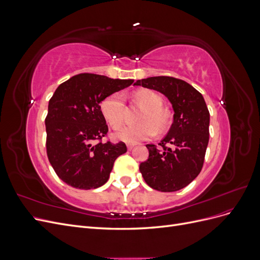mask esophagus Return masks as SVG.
I'll return each instance as SVG.
<instances>
[{
  "label": "esophagus",
  "mask_w": 260,
  "mask_h": 260,
  "mask_svg": "<svg viewBox=\"0 0 260 260\" xmlns=\"http://www.w3.org/2000/svg\"><path fill=\"white\" fill-rule=\"evenodd\" d=\"M133 147H135V144H127V148L129 149V151H131Z\"/></svg>",
  "instance_id": "34e87169"
}]
</instances>
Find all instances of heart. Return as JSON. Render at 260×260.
I'll return each mask as SVG.
<instances>
[{
  "label": "heart",
  "mask_w": 260,
  "mask_h": 260,
  "mask_svg": "<svg viewBox=\"0 0 260 260\" xmlns=\"http://www.w3.org/2000/svg\"><path fill=\"white\" fill-rule=\"evenodd\" d=\"M133 100L144 108L138 124H122L115 131V138L125 143H138L156 135V129L164 131L169 123V115L162 108V99L158 93L152 90H139L133 94ZM101 113L105 120L117 127L124 114V100L122 94L115 92L102 100Z\"/></svg>",
  "instance_id": "obj_1"
}]
</instances>
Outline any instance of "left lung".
I'll return each instance as SVG.
<instances>
[{
	"label": "left lung",
	"instance_id": "8db88e82",
	"mask_svg": "<svg viewBox=\"0 0 260 260\" xmlns=\"http://www.w3.org/2000/svg\"><path fill=\"white\" fill-rule=\"evenodd\" d=\"M135 85L160 92L174 109V121L158 143L146 144L148 159L140 165L145 182L154 190L175 192L190 184L202 170L209 141V112L202 94L174 77H149ZM166 144L172 146L167 148Z\"/></svg>",
	"mask_w": 260,
	"mask_h": 260
}]
</instances>
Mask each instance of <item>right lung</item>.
I'll list each match as a JSON object with an SVG mask.
<instances>
[{"instance_id": "1", "label": "right lung", "mask_w": 260, "mask_h": 260, "mask_svg": "<svg viewBox=\"0 0 260 260\" xmlns=\"http://www.w3.org/2000/svg\"><path fill=\"white\" fill-rule=\"evenodd\" d=\"M132 79L80 74L59 84L49 102L45 118L46 153L53 169L68 185L91 190L105 184L123 142L93 144L107 131L100 109L102 100L128 88Z\"/></svg>"}]
</instances>
